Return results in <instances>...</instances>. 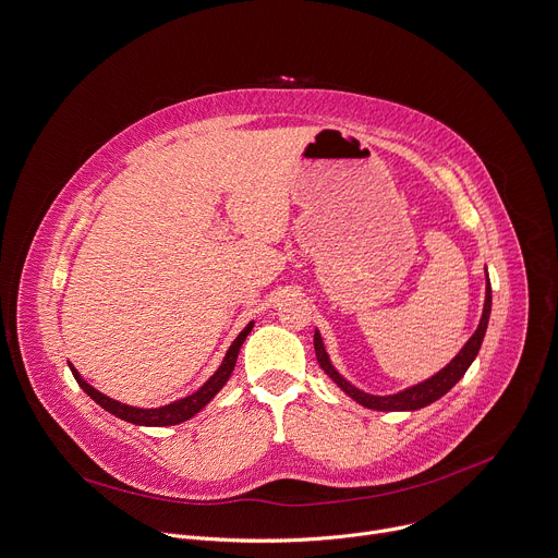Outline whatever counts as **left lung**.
I'll list each match as a JSON object with an SVG mask.
<instances>
[{
	"mask_svg": "<svg viewBox=\"0 0 558 558\" xmlns=\"http://www.w3.org/2000/svg\"><path fill=\"white\" fill-rule=\"evenodd\" d=\"M489 313H492V288H489V277H487V268H485V301H483V313H481V322L474 330V335L465 341V345L454 354V359L444 365L439 373L432 375L425 381H418L405 390H399L395 395H369L365 390H359L354 384H350L339 369L335 367V363L330 361V354L326 352L322 332L315 330V352H317V361L324 367V373L350 397L354 399L359 405L369 408V410H381V412H412V410H421L429 403L439 401L444 395H448L459 381L461 377L468 373V367L472 365V361L476 359L485 330H487V322H489Z\"/></svg>",
	"mask_w": 558,
	"mask_h": 558,
	"instance_id": "1",
	"label": "left lung"
}]
</instances>
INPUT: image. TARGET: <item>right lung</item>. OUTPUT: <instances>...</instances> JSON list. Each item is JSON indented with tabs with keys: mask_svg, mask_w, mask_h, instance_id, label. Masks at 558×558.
<instances>
[{
	"mask_svg": "<svg viewBox=\"0 0 558 558\" xmlns=\"http://www.w3.org/2000/svg\"><path fill=\"white\" fill-rule=\"evenodd\" d=\"M253 328H255V322L247 324V326L236 335V339H234L232 345L228 348V352H226L221 365L215 369V375H213L197 392H193V395H189V397H183V399H177V401H172V403H168V405H161V408H135V405H129V403H121V401H117V399H110V397H106L104 392L95 390L86 379H82V375L77 373L73 363H69V367H71V373H73L75 381L80 384V388H82L97 405H101L106 412H110V414H114V416H119V418H123V421H129V423L146 425V427L177 425V423H183V421L193 418L197 412H202V410L215 399V395L226 386V381L230 379L232 369H234L239 350H241L245 337L251 335Z\"/></svg>",
	"mask_w": 558,
	"mask_h": 558,
	"instance_id": "obj_1",
	"label": "right lung"
}]
</instances>
